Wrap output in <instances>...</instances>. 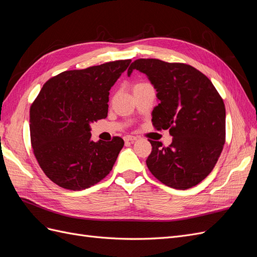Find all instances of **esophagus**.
<instances>
[{
    "label": "esophagus",
    "mask_w": 257,
    "mask_h": 257,
    "mask_svg": "<svg viewBox=\"0 0 257 257\" xmlns=\"http://www.w3.org/2000/svg\"><path fill=\"white\" fill-rule=\"evenodd\" d=\"M135 141H137V137H135V136L127 135V136L124 137V142H125V143H134Z\"/></svg>",
    "instance_id": "1"
}]
</instances>
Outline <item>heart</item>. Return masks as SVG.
I'll list each match as a JSON object with an SVG mask.
<instances>
[{
	"mask_svg": "<svg viewBox=\"0 0 257 257\" xmlns=\"http://www.w3.org/2000/svg\"><path fill=\"white\" fill-rule=\"evenodd\" d=\"M144 84H146V83H145V82H139V83H136V84H134V85H133V89L138 88V87H142V85H144Z\"/></svg>",
	"mask_w": 257,
	"mask_h": 257,
	"instance_id": "b5f03b06",
	"label": "heart"
}]
</instances>
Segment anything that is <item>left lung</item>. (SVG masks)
I'll list each match as a JSON object with an SVG mask.
<instances>
[{"instance_id":"obj_1","label":"left lung","mask_w":257,"mask_h":257,"mask_svg":"<svg viewBox=\"0 0 257 257\" xmlns=\"http://www.w3.org/2000/svg\"><path fill=\"white\" fill-rule=\"evenodd\" d=\"M144 73L157 90L152 111L157 130H169L173 143L150 141L146 163L162 183L177 190L197 185L211 173L225 143V106L212 82L191 65L138 59L127 69Z\"/></svg>"}]
</instances>
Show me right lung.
Instances as JSON below:
<instances>
[{"mask_svg": "<svg viewBox=\"0 0 257 257\" xmlns=\"http://www.w3.org/2000/svg\"><path fill=\"white\" fill-rule=\"evenodd\" d=\"M131 60L66 71L46 82L30 109L35 158L45 175L63 189L80 191L104 179L124 146L91 139L90 124L105 119L109 90Z\"/></svg>", "mask_w": 257, "mask_h": 257, "instance_id": "add662e5", "label": "right lung"}]
</instances>
